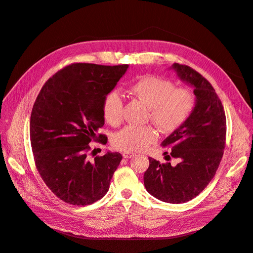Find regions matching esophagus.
Wrapping results in <instances>:
<instances>
[{"mask_svg": "<svg viewBox=\"0 0 253 253\" xmlns=\"http://www.w3.org/2000/svg\"><path fill=\"white\" fill-rule=\"evenodd\" d=\"M134 153L133 152H124L122 153V156H124L125 158H132L134 157Z\"/></svg>", "mask_w": 253, "mask_h": 253, "instance_id": "34e87169", "label": "esophagus"}]
</instances>
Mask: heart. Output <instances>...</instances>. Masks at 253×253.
<instances>
[{
	"label": "heart",
	"instance_id": "heart-1",
	"mask_svg": "<svg viewBox=\"0 0 253 253\" xmlns=\"http://www.w3.org/2000/svg\"><path fill=\"white\" fill-rule=\"evenodd\" d=\"M129 91L149 108L148 120L160 131L173 133L191 117L196 104L193 91L154 75H145L129 85ZM102 113L106 122L117 126L125 117V100L117 89L104 96ZM158 133L153 126H127L115 133L112 143L126 152H139L156 142Z\"/></svg>",
	"mask_w": 253,
	"mask_h": 253
}]
</instances>
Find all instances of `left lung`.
Masks as SVG:
<instances>
[{
    "mask_svg": "<svg viewBox=\"0 0 253 253\" xmlns=\"http://www.w3.org/2000/svg\"><path fill=\"white\" fill-rule=\"evenodd\" d=\"M172 67L194 87L195 109L186 124L163 142L179 163L160 164L150 157L143 181L157 200L181 204L200 194L215 175L224 155L227 125L224 106L211 83L188 65L174 63Z\"/></svg>",
    "mask_w": 253,
    "mask_h": 253,
    "instance_id": "left-lung-1",
    "label": "left lung"
}]
</instances>
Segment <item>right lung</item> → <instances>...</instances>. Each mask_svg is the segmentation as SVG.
Returning a JSON list of instances; mask_svg holds the SVG:
<instances>
[{
    "label": "right lung",
    "instance_id": "right-lung-1",
    "mask_svg": "<svg viewBox=\"0 0 253 253\" xmlns=\"http://www.w3.org/2000/svg\"><path fill=\"white\" fill-rule=\"evenodd\" d=\"M128 65L73 63L49 78L30 116V143L38 172L51 192L74 206L91 205L110 189L120 153L90 159V141L105 144L98 134L104 125L102 102Z\"/></svg>",
    "mask_w": 253,
    "mask_h": 253
}]
</instances>
